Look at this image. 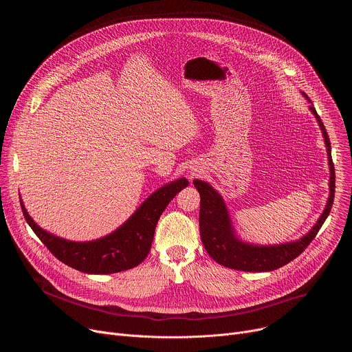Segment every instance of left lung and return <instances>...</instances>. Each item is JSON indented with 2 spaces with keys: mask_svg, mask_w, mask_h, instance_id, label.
I'll return each instance as SVG.
<instances>
[{
  "mask_svg": "<svg viewBox=\"0 0 352 352\" xmlns=\"http://www.w3.org/2000/svg\"><path fill=\"white\" fill-rule=\"evenodd\" d=\"M312 113L315 114L324 136L329 155L330 166V196L326 209L315 227L299 241L276 245V246H255L248 245L238 241L232 232L228 213L221 196L206 182L195 179L193 185L200 195V212H199V227L200 238H202L204 246L208 250L210 258L217 263L242 272H272L276 270L304 252L305 248L314 241L320 227L326 221L333 202H334V188H336V173L334 163L331 159V146L330 139L326 132V128L318 116L314 106H311Z\"/></svg>",
  "mask_w": 352,
  "mask_h": 352,
  "instance_id": "8db88e82",
  "label": "left lung"
}]
</instances>
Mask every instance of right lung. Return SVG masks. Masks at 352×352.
<instances>
[{
  "mask_svg": "<svg viewBox=\"0 0 352 352\" xmlns=\"http://www.w3.org/2000/svg\"><path fill=\"white\" fill-rule=\"evenodd\" d=\"M185 186V178L177 179L144 200L136 213L116 232L91 242H69L43 231L22 206L25 220L58 261L89 274H110L136 267L152 248L157 221L171 199Z\"/></svg>",
  "mask_w": 352,
  "mask_h": 352,
  "instance_id": "add662e5",
  "label": "right lung"
}]
</instances>
